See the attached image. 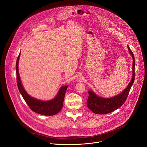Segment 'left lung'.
Wrapping results in <instances>:
<instances>
[{
  "instance_id": "left-lung-1",
  "label": "left lung",
  "mask_w": 147,
  "mask_h": 147,
  "mask_svg": "<svg viewBox=\"0 0 147 147\" xmlns=\"http://www.w3.org/2000/svg\"><path fill=\"white\" fill-rule=\"evenodd\" d=\"M129 53L133 58L132 78L126 89L121 94L109 98H104L97 96L93 91H89V96L87 100V107L94 113L97 114H105L110 113L118 109L126 101L129 90L135 80V58L132 51L128 46Z\"/></svg>"
}]
</instances>
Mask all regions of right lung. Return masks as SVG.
<instances>
[{
  "mask_svg": "<svg viewBox=\"0 0 147 147\" xmlns=\"http://www.w3.org/2000/svg\"><path fill=\"white\" fill-rule=\"evenodd\" d=\"M20 53L19 54L16 64V79L17 84L20 93L26 102V104L33 111L43 115H54L58 114L62 108L65 93L68 87V85L62 86L61 88L56 97L50 101H42L35 99L27 94L25 91L19 77V70H18V63Z\"/></svg>",
  "mask_w": 147,
  "mask_h": 147,
  "instance_id": "obj_1",
  "label": "right lung"
}]
</instances>
